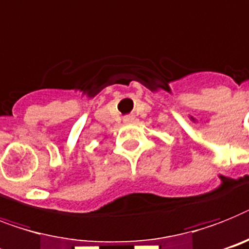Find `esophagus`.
I'll return each instance as SVG.
<instances>
[{"mask_svg":"<svg viewBox=\"0 0 249 249\" xmlns=\"http://www.w3.org/2000/svg\"><path fill=\"white\" fill-rule=\"evenodd\" d=\"M132 120H133L132 117L127 116V117H124V120H123V121H124L126 123H129V122H132Z\"/></svg>","mask_w":249,"mask_h":249,"instance_id":"34e87169","label":"esophagus"}]
</instances>
